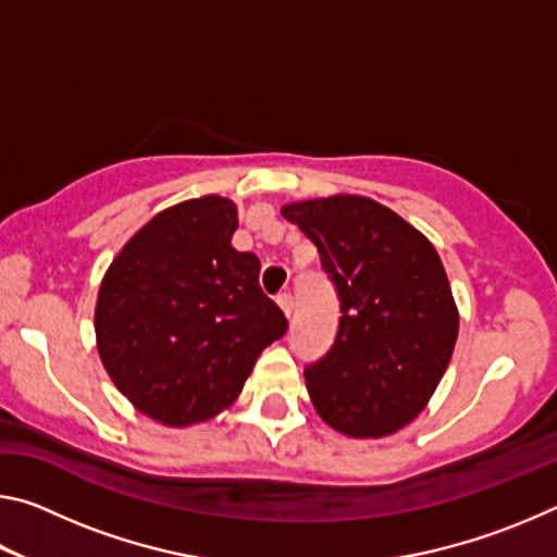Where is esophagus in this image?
Masks as SVG:
<instances>
[{"label": "esophagus", "instance_id": "34e87169", "mask_svg": "<svg viewBox=\"0 0 557 557\" xmlns=\"http://www.w3.org/2000/svg\"><path fill=\"white\" fill-rule=\"evenodd\" d=\"M277 305L282 307V312L289 317L292 309H295V297H292L289 292H282V295H277Z\"/></svg>", "mask_w": 557, "mask_h": 557}]
</instances>
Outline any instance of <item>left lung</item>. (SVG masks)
<instances>
[{"label":"left lung","instance_id":"1","mask_svg":"<svg viewBox=\"0 0 557 557\" xmlns=\"http://www.w3.org/2000/svg\"><path fill=\"white\" fill-rule=\"evenodd\" d=\"M342 301L329 354L307 366L309 398L348 437H385L418 418L445 375L459 312L435 245L366 196L287 203Z\"/></svg>","mask_w":557,"mask_h":557}]
</instances>
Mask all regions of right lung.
<instances>
[{"mask_svg":"<svg viewBox=\"0 0 557 557\" xmlns=\"http://www.w3.org/2000/svg\"><path fill=\"white\" fill-rule=\"evenodd\" d=\"M238 209L201 196L157 213L112 260L96 305L98 354L139 412L169 428L233 405L262 348L287 332L260 260L231 245Z\"/></svg>","mask_w":557,"mask_h":557,"instance_id":"obj_1","label":"right lung"}]
</instances>
